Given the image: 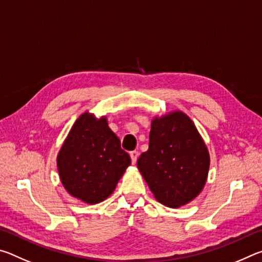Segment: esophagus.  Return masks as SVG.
I'll list each match as a JSON object with an SVG mask.
<instances>
[{"label":"esophagus","instance_id":"obj_1","mask_svg":"<svg viewBox=\"0 0 262 262\" xmlns=\"http://www.w3.org/2000/svg\"><path fill=\"white\" fill-rule=\"evenodd\" d=\"M129 155H130V158H132V163L135 164L136 161H137V157H139V152H137L136 150H134V151H130Z\"/></svg>","mask_w":262,"mask_h":262}]
</instances>
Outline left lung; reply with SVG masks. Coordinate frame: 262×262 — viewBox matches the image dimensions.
Wrapping results in <instances>:
<instances>
[{"label": "left lung", "mask_w": 262, "mask_h": 262, "mask_svg": "<svg viewBox=\"0 0 262 262\" xmlns=\"http://www.w3.org/2000/svg\"><path fill=\"white\" fill-rule=\"evenodd\" d=\"M210 157L193 121L180 111L155 118L149 149L137 167L157 200L171 208L198 196L207 181Z\"/></svg>", "instance_id": "left-lung-1"}]
</instances>
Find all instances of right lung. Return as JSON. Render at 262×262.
<instances>
[{"mask_svg": "<svg viewBox=\"0 0 262 262\" xmlns=\"http://www.w3.org/2000/svg\"><path fill=\"white\" fill-rule=\"evenodd\" d=\"M61 183L67 192L89 205L113 193L130 165L120 140L110 129L105 117L84 112L70 129L56 158Z\"/></svg>", "mask_w": 262, "mask_h": 262, "instance_id": "right-lung-1", "label": "right lung"}]
</instances>
